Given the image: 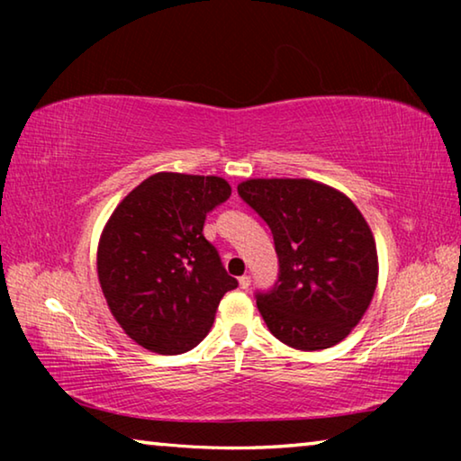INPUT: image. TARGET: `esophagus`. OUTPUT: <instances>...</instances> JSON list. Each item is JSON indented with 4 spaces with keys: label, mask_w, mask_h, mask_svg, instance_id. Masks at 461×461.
<instances>
[{
    "label": "esophagus",
    "mask_w": 461,
    "mask_h": 461,
    "mask_svg": "<svg viewBox=\"0 0 461 461\" xmlns=\"http://www.w3.org/2000/svg\"><path fill=\"white\" fill-rule=\"evenodd\" d=\"M249 283H252V278H249L248 275H244V276H240V288H244V291H248V286H249Z\"/></svg>",
    "instance_id": "1"
}]
</instances>
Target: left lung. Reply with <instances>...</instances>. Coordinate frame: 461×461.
<instances>
[{"label":"left lung","mask_w":461,"mask_h":461,"mask_svg":"<svg viewBox=\"0 0 461 461\" xmlns=\"http://www.w3.org/2000/svg\"><path fill=\"white\" fill-rule=\"evenodd\" d=\"M238 193L275 238L278 280L256 293L270 333L303 352L348 338L378 283L376 241L360 209L309 178H249Z\"/></svg>","instance_id":"left-lung-1"}]
</instances>
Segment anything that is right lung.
I'll list each match as a JSON object with an SVG mask.
<instances>
[{
	"label": "right lung",
	"instance_id": "obj_1",
	"mask_svg": "<svg viewBox=\"0 0 461 461\" xmlns=\"http://www.w3.org/2000/svg\"><path fill=\"white\" fill-rule=\"evenodd\" d=\"M230 194L220 176L156 173L109 217L97 248L99 285L138 346L185 354L212 330L221 296L238 280L203 236V223Z\"/></svg>",
	"mask_w": 461,
	"mask_h": 461
}]
</instances>
